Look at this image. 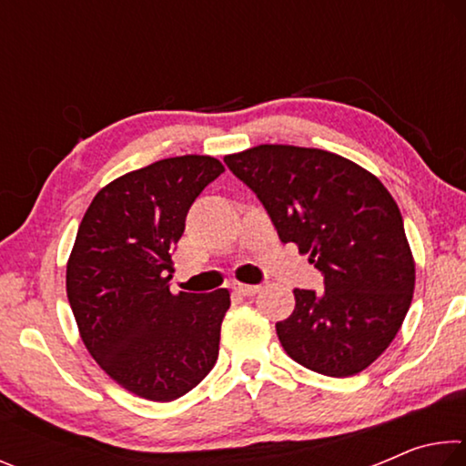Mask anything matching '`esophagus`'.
<instances>
[{
  "label": "esophagus",
  "mask_w": 466,
  "mask_h": 466,
  "mask_svg": "<svg viewBox=\"0 0 466 466\" xmlns=\"http://www.w3.org/2000/svg\"><path fill=\"white\" fill-rule=\"evenodd\" d=\"M258 289H261V288L247 286V283H234V286H232V291H234V294H238V296H255Z\"/></svg>",
  "instance_id": "esophagus-1"
}]
</instances>
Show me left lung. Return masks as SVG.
I'll use <instances>...</instances> for the list:
<instances>
[{"instance_id": "8db88e82", "label": "left lung", "mask_w": 466, "mask_h": 466, "mask_svg": "<svg viewBox=\"0 0 466 466\" xmlns=\"http://www.w3.org/2000/svg\"><path fill=\"white\" fill-rule=\"evenodd\" d=\"M255 191L281 242L325 275V291L294 289L275 325L288 356L312 372L347 378L390 345L415 289L403 218L372 172L317 147L263 144L224 157Z\"/></svg>"}]
</instances>
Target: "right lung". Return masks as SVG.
<instances>
[{
	"label": "right lung",
	"mask_w": 466,
	"mask_h": 466,
	"mask_svg": "<svg viewBox=\"0 0 466 466\" xmlns=\"http://www.w3.org/2000/svg\"><path fill=\"white\" fill-rule=\"evenodd\" d=\"M224 172L211 156H177L115 178L86 209L67 261V299L105 372L168 403L216 366L230 291L170 294V250L193 201Z\"/></svg>",
	"instance_id": "obj_1"
}]
</instances>
